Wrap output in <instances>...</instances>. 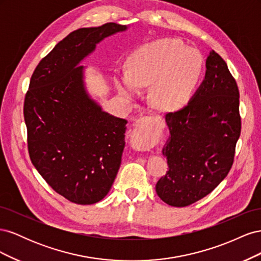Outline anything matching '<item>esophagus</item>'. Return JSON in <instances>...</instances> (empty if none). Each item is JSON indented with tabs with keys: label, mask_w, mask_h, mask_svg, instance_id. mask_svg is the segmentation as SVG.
<instances>
[{
	"label": "esophagus",
	"mask_w": 261,
	"mask_h": 261,
	"mask_svg": "<svg viewBox=\"0 0 261 261\" xmlns=\"http://www.w3.org/2000/svg\"><path fill=\"white\" fill-rule=\"evenodd\" d=\"M148 123H145L144 120H139L135 125H134V133L138 134L141 137H149L150 135H152L154 130L156 128H159L160 126H162L163 121L161 117H150L147 121ZM146 125H145L144 124Z\"/></svg>",
	"instance_id": "obj_1"
}]
</instances>
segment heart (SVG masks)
<instances>
[{"instance_id":"1","label":"heart","mask_w":261,"mask_h":261,"mask_svg":"<svg viewBox=\"0 0 261 261\" xmlns=\"http://www.w3.org/2000/svg\"><path fill=\"white\" fill-rule=\"evenodd\" d=\"M203 66L200 52L175 39H161L134 51L127 69L120 70L117 88L134 97L141 87L151 85L149 101L161 111L184 107L198 83Z\"/></svg>"}]
</instances>
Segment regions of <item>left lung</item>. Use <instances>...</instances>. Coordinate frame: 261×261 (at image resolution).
<instances>
[{
  "instance_id": "obj_1",
  "label": "left lung",
  "mask_w": 261,
  "mask_h": 261,
  "mask_svg": "<svg viewBox=\"0 0 261 261\" xmlns=\"http://www.w3.org/2000/svg\"><path fill=\"white\" fill-rule=\"evenodd\" d=\"M206 68L188 105L165 114L170 136L162 153L169 171L158 180L155 192L173 207L200 200L225 178L241 135L238 84L216 51H210Z\"/></svg>"
}]
</instances>
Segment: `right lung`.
<instances>
[{
  "label": "right lung",
  "instance_id": "1",
  "mask_svg": "<svg viewBox=\"0 0 261 261\" xmlns=\"http://www.w3.org/2000/svg\"><path fill=\"white\" fill-rule=\"evenodd\" d=\"M126 29L107 22L70 33L39 63L23 102L31 162L55 192L77 204L96 203L110 192L127 124L88 96L80 63L101 40Z\"/></svg>",
  "mask_w": 261,
  "mask_h": 261
}]
</instances>
